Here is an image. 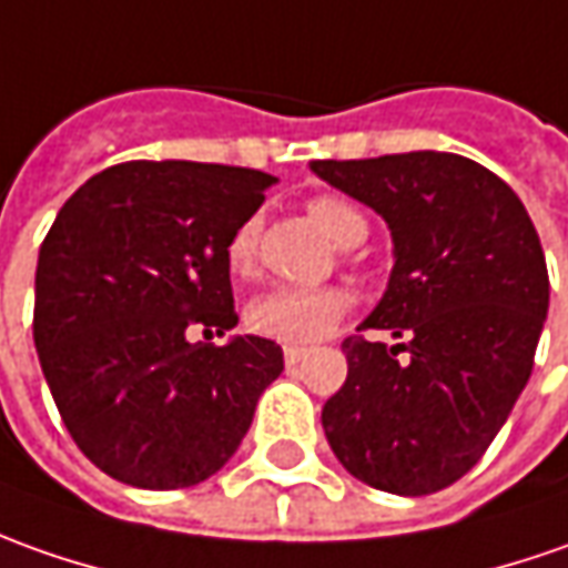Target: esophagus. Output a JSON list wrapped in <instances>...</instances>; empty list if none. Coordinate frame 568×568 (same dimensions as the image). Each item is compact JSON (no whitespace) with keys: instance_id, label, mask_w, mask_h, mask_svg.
I'll return each instance as SVG.
<instances>
[{"instance_id":"esophagus-1","label":"esophagus","mask_w":568,"mask_h":568,"mask_svg":"<svg viewBox=\"0 0 568 568\" xmlns=\"http://www.w3.org/2000/svg\"><path fill=\"white\" fill-rule=\"evenodd\" d=\"M303 356H306V349H300V346H284V363L287 365H296Z\"/></svg>"}]
</instances>
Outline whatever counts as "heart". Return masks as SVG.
Instances as JSON below:
<instances>
[{
  "mask_svg": "<svg viewBox=\"0 0 568 568\" xmlns=\"http://www.w3.org/2000/svg\"><path fill=\"white\" fill-rule=\"evenodd\" d=\"M306 209L312 222L341 246L346 240L365 234L363 212L337 196H315ZM253 250H256V222H243L224 246L227 268L234 275H243L253 262ZM346 306H349L346 293L334 287H275L246 306V325L253 334L277 344H315L344 318Z\"/></svg>",
  "mask_w": 568,
  "mask_h": 568,
  "instance_id": "b5f03b06",
  "label": "heart"
}]
</instances>
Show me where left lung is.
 Returning a JSON list of instances; mask_svg holds the SVG:
<instances>
[{"label":"left lung","mask_w":568,"mask_h":568,"mask_svg":"<svg viewBox=\"0 0 568 568\" xmlns=\"http://www.w3.org/2000/svg\"><path fill=\"white\" fill-rule=\"evenodd\" d=\"M390 227L394 268L359 331L344 341L346 382L322 428L368 488L422 497L450 488L485 456L528 384L550 281L523 200L456 152L312 162Z\"/></svg>","instance_id":"8db88e82"}]
</instances>
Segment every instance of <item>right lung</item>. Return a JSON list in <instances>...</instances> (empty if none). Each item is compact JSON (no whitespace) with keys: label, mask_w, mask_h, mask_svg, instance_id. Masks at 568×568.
Returning a JSON list of instances; mask_svg holds the SVG:
<instances>
[{"label":"right lung","mask_w":568,"mask_h":568,"mask_svg":"<svg viewBox=\"0 0 568 568\" xmlns=\"http://www.w3.org/2000/svg\"><path fill=\"white\" fill-rule=\"evenodd\" d=\"M272 184L234 165L124 162L93 174L49 227L33 344L68 435L118 481H205L284 372L281 346L256 334L186 337L237 325L224 246Z\"/></svg>","instance_id":"obj_1"}]
</instances>
